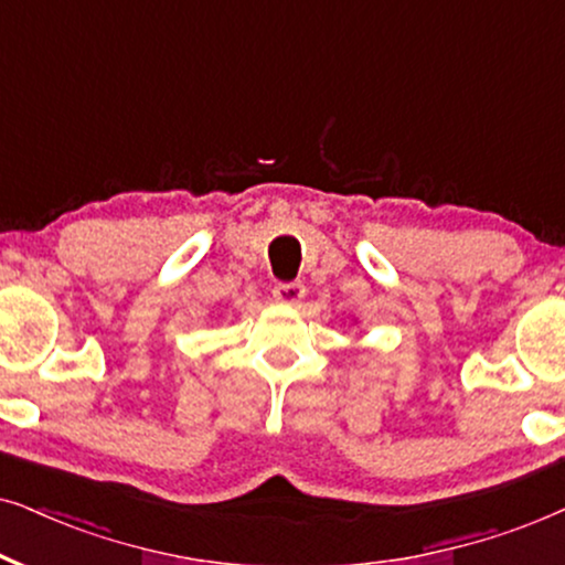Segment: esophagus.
Returning <instances> with one entry per match:
<instances>
[{
	"label": "esophagus",
	"instance_id": "obj_1",
	"mask_svg": "<svg viewBox=\"0 0 565 565\" xmlns=\"http://www.w3.org/2000/svg\"><path fill=\"white\" fill-rule=\"evenodd\" d=\"M276 302L281 305H297L305 297V284L302 281H278L274 287Z\"/></svg>",
	"mask_w": 565,
	"mask_h": 565
}]
</instances>
